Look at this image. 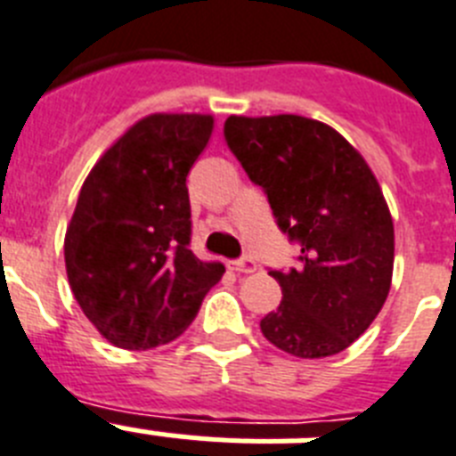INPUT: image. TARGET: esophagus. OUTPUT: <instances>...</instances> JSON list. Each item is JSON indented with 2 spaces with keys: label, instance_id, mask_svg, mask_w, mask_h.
Here are the masks:
<instances>
[{
  "label": "esophagus",
  "instance_id": "1",
  "mask_svg": "<svg viewBox=\"0 0 456 456\" xmlns=\"http://www.w3.org/2000/svg\"><path fill=\"white\" fill-rule=\"evenodd\" d=\"M232 269H234L236 273H255V271H257V264L248 257L234 259V262H232Z\"/></svg>",
  "mask_w": 456,
  "mask_h": 456
}]
</instances>
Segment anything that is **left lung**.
Segmentation results:
<instances>
[{"label":"left lung","mask_w":456,"mask_h":456,"mask_svg":"<svg viewBox=\"0 0 456 456\" xmlns=\"http://www.w3.org/2000/svg\"><path fill=\"white\" fill-rule=\"evenodd\" d=\"M224 141L269 199L299 266L269 271L282 289L264 338L301 359L352 346L387 299L394 224L376 175L336 129L301 116H229Z\"/></svg>","instance_id":"obj_1"}]
</instances>
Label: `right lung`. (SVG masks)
Segmentation results:
<instances>
[{"label":"right lung","instance_id":"1","mask_svg":"<svg viewBox=\"0 0 456 456\" xmlns=\"http://www.w3.org/2000/svg\"><path fill=\"white\" fill-rule=\"evenodd\" d=\"M210 132L213 116L143 118L80 187L64 236L67 278L80 311L113 346L151 350L178 338L224 273L190 250L185 181Z\"/></svg>","mask_w":456,"mask_h":456}]
</instances>
